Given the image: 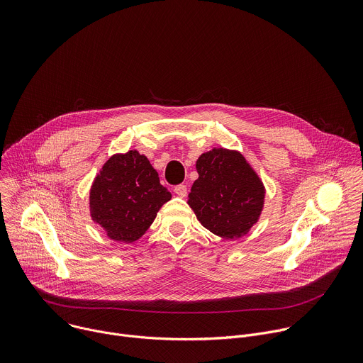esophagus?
<instances>
[{
	"label": "esophagus",
	"instance_id": "esophagus-1",
	"mask_svg": "<svg viewBox=\"0 0 363 363\" xmlns=\"http://www.w3.org/2000/svg\"><path fill=\"white\" fill-rule=\"evenodd\" d=\"M174 191H175V194H177L178 196H185V195L188 194V188H186V185H184V184L177 185V186L174 188Z\"/></svg>",
	"mask_w": 363,
	"mask_h": 363
}]
</instances>
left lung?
<instances>
[{
  "label": "left lung",
  "mask_w": 363,
  "mask_h": 363,
  "mask_svg": "<svg viewBox=\"0 0 363 363\" xmlns=\"http://www.w3.org/2000/svg\"><path fill=\"white\" fill-rule=\"evenodd\" d=\"M198 179L188 203L199 223L216 235L238 238L263 210L264 186L240 152L213 149L196 161Z\"/></svg>",
  "instance_id": "8db88e82"
}]
</instances>
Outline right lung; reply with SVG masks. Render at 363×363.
<instances>
[{
    "label": "right lung",
    "mask_w": 363,
    "mask_h": 363,
    "mask_svg": "<svg viewBox=\"0 0 363 363\" xmlns=\"http://www.w3.org/2000/svg\"><path fill=\"white\" fill-rule=\"evenodd\" d=\"M171 192L138 150L113 155L103 165L90 191V213L112 240L132 242L153 223Z\"/></svg>",
    "instance_id": "1"
}]
</instances>
